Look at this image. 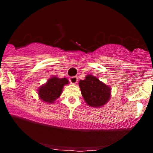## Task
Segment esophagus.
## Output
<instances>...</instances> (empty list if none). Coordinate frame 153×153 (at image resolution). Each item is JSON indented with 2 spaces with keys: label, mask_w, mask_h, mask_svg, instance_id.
<instances>
[{
  "label": "esophagus",
  "mask_w": 153,
  "mask_h": 153,
  "mask_svg": "<svg viewBox=\"0 0 153 153\" xmlns=\"http://www.w3.org/2000/svg\"><path fill=\"white\" fill-rule=\"evenodd\" d=\"M70 82H71L72 84H76L78 82V78L76 76L71 77L70 78Z\"/></svg>",
  "instance_id": "obj_1"
}]
</instances>
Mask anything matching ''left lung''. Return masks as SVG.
Listing matches in <instances>:
<instances>
[{
    "label": "left lung",
    "instance_id": "1",
    "mask_svg": "<svg viewBox=\"0 0 153 153\" xmlns=\"http://www.w3.org/2000/svg\"><path fill=\"white\" fill-rule=\"evenodd\" d=\"M79 86L82 97L88 106L99 108L109 101L111 88L94 75H88L85 80H80Z\"/></svg>",
    "mask_w": 153,
    "mask_h": 153
}]
</instances>
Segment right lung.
Listing matches in <instances>:
<instances>
[{"mask_svg":"<svg viewBox=\"0 0 153 153\" xmlns=\"http://www.w3.org/2000/svg\"><path fill=\"white\" fill-rule=\"evenodd\" d=\"M68 80L65 78H59L52 77L47 80L45 85H42L38 90L39 98L47 103H54L59 97L62 92L63 87L68 84Z\"/></svg>","mask_w":153,"mask_h":153,"instance_id":"right-lung-1","label":"right lung"}]
</instances>
